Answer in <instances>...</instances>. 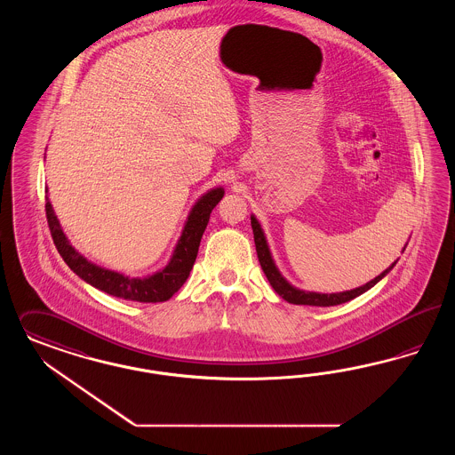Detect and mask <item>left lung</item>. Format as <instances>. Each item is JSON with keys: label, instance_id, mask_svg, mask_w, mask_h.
I'll return each mask as SVG.
<instances>
[{"label": "left lung", "instance_id": "8db88e82", "mask_svg": "<svg viewBox=\"0 0 455 455\" xmlns=\"http://www.w3.org/2000/svg\"><path fill=\"white\" fill-rule=\"evenodd\" d=\"M251 223H252V230H254L255 251H257V257H259L262 271L266 274L267 281L271 283L274 291L277 292L283 299H286L288 303H292V305H309V307H335V305H342L346 301L357 298L359 294H363L367 290H371L374 284H378L382 277L389 273L395 267V264H396L395 262L389 269H386L384 273L379 274L378 277H374L372 281H369L367 284H363L361 288H355V290H350V291L333 292V294L301 291V290H296L294 286H291L281 275V273L277 271L273 257H271V252H269V247H267L264 232H262V228H260V225H259V221L255 220V217H251Z\"/></svg>", "mask_w": 455, "mask_h": 455}]
</instances>
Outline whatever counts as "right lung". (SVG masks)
Wrapping results in <instances>:
<instances>
[{
    "label": "right lung",
    "instance_id": "right-lung-1",
    "mask_svg": "<svg viewBox=\"0 0 455 455\" xmlns=\"http://www.w3.org/2000/svg\"><path fill=\"white\" fill-rule=\"evenodd\" d=\"M223 193H225L223 188L212 189L193 206L169 264L164 267L163 271L152 274L144 279L128 277L124 274L108 271L105 267L92 264L83 255L77 254L73 245L69 243L68 236L64 235L49 200L45 203V215H47V223L51 228V235L57 247V252L71 267V271L77 274L81 279H84L88 284H92L101 291L108 292L116 298H124L128 301L161 303L172 298V294L178 292V290L186 283L188 275L193 269V264L196 260L201 236L208 225L210 213L223 198Z\"/></svg>",
    "mask_w": 455,
    "mask_h": 455
}]
</instances>
